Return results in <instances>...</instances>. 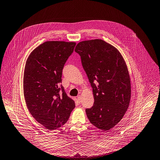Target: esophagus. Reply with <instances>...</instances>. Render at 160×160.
Masks as SVG:
<instances>
[{"mask_svg": "<svg viewBox=\"0 0 160 160\" xmlns=\"http://www.w3.org/2000/svg\"><path fill=\"white\" fill-rule=\"evenodd\" d=\"M77 100H78V101L79 102H81V100H82V98H81V96H80V95H78V96L77 97Z\"/></svg>", "mask_w": 160, "mask_h": 160, "instance_id": "1", "label": "esophagus"}]
</instances>
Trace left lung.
Returning a JSON list of instances; mask_svg holds the SVG:
<instances>
[{"label": "left lung", "mask_w": 160, "mask_h": 160, "mask_svg": "<svg viewBox=\"0 0 160 160\" xmlns=\"http://www.w3.org/2000/svg\"><path fill=\"white\" fill-rule=\"evenodd\" d=\"M75 51L93 88L94 104L86 109L90 123L104 131L117 125L131 99V81L126 62L119 50L102 39L79 42Z\"/></svg>", "instance_id": "8db88e82"}]
</instances>
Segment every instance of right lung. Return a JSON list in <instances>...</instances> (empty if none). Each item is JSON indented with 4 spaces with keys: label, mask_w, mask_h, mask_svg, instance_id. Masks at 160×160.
Masks as SVG:
<instances>
[{
    "label": "right lung",
    "mask_w": 160,
    "mask_h": 160,
    "mask_svg": "<svg viewBox=\"0 0 160 160\" xmlns=\"http://www.w3.org/2000/svg\"><path fill=\"white\" fill-rule=\"evenodd\" d=\"M76 42L47 41L28 57L23 72L25 100L32 116L48 130L64 125L75 107L62 85L63 66Z\"/></svg>",
    "instance_id": "1"
}]
</instances>
